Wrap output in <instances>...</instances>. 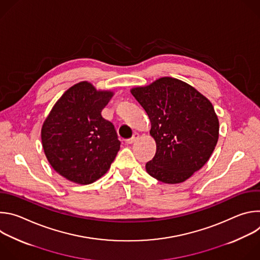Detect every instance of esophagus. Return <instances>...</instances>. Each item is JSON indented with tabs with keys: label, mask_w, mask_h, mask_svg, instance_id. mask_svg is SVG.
I'll return each mask as SVG.
<instances>
[{
	"label": "esophagus",
	"mask_w": 260,
	"mask_h": 260,
	"mask_svg": "<svg viewBox=\"0 0 260 260\" xmlns=\"http://www.w3.org/2000/svg\"><path fill=\"white\" fill-rule=\"evenodd\" d=\"M139 139V134H137V133H135L134 135H133V137L132 138H129V139H127V140H125V143L126 144H133L135 141H137Z\"/></svg>",
	"instance_id": "obj_1"
}]
</instances>
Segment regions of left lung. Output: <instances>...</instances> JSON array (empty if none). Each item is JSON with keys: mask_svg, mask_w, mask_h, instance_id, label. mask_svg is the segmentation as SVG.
<instances>
[{"mask_svg": "<svg viewBox=\"0 0 260 260\" xmlns=\"http://www.w3.org/2000/svg\"><path fill=\"white\" fill-rule=\"evenodd\" d=\"M131 92L149 117L156 143L154 157L146 164L147 173L167 184L186 181L205 166L218 142L219 120L212 103L172 77Z\"/></svg>", "mask_w": 260, "mask_h": 260, "instance_id": "1", "label": "left lung"}]
</instances>
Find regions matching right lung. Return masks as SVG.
<instances>
[{"label":"right lung","instance_id":"add662e5","mask_svg":"<svg viewBox=\"0 0 260 260\" xmlns=\"http://www.w3.org/2000/svg\"><path fill=\"white\" fill-rule=\"evenodd\" d=\"M114 95L87 81L70 87L46 117L41 139L53 170L67 180L90 184L104 176L120 149L114 125L102 110Z\"/></svg>","mask_w":260,"mask_h":260}]
</instances>
